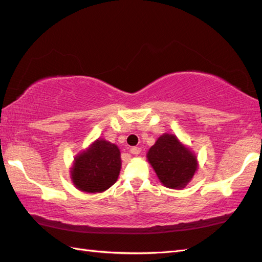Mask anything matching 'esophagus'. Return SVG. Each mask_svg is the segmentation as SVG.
<instances>
[{
	"label": "esophagus",
	"instance_id": "esophagus-1",
	"mask_svg": "<svg viewBox=\"0 0 262 262\" xmlns=\"http://www.w3.org/2000/svg\"><path fill=\"white\" fill-rule=\"evenodd\" d=\"M141 151H142L141 147H137V146H134V147L130 148V153H132V155H140Z\"/></svg>",
	"mask_w": 262,
	"mask_h": 262
}]
</instances>
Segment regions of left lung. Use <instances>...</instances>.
<instances>
[{"label": "left lung", "instance_id": "1", "mask_svg": "<svg viewBox=\"0 0 262 262\" xmlns=\"http://www.w3.org/2000/svg\"><path fill=\"white\" fill-rule=\"evenodd\" d=\"M159 181L166 187L181 189L192 181L199 168L196 156L176 135L165 133L146 153Z\"/></svg>", "mask_w": 262, "mask_h": 262}]
</instances>
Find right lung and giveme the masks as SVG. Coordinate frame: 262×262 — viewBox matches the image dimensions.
<instances>
[{
    "label": "right lung",
    "instance_id": "add662e5",
    "mask_svg": "<svg viewBox=\"0 0 262 262\" xmlns=\"http://www.w3.org/2000/svg\"><path fill=\"white\" fill-rule=\"evenodd\" d=\"M120 168L119 147L103 138H97L74 158L70 178L81 192L102 193L117 182Z\"/></svg>",
    "mask_w": 262,
    "mask_h": 262
}]
</instances>
